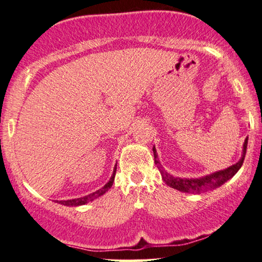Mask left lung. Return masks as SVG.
<instances>
[{"label":"left lung","instance_id":"left-lung-1","mask_svg":"<svg viewBox=\"0 0 262 262\" xmlns=\"http://www.w3.org/2000/svg\"><path fill=\"white\" fill-rule=\"evenodd\" d=\"M247 143H248V139H246L245 145H243V154L240 161H237L236 164L233 165V166L228 167L227 169H223V171L212 173V174L206 176L204 178L200 179H184V178H176L171 174H168L167 172H165L164 169H161V176H163L164 182L167 184L168 186L173 187V189L182 191V192H187V193H202L206 192V191L217 189L221 185H223L227 180L236 174V172L240 169L242 166L243 160H245V156L247 152ZM153 153H154V161L156 164H159L158 161V156L157 150L153 147Z\"/></svg>","mask_w":262,"mask_h":262}]
</instances>
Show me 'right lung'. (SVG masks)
Listing matches in <instances>:
<instances>
[{
	"mask_svg": "<svg viewBox=\"0 0 262 262\" xmlns=\"http://www.w3.org/2000/svg\"><path fill=\"white\" fill-rule=\"evenodd\" d=\"M115 173H116V167L114 168V173L112 176V178H110V180L108 183L105 184L104 186L102 187V189H99L98 191H96V192L94 193H90L88 194V196L85 197H82V198H76V200H69V201H57V203L59 204H62V205H66V206H78V205H83L88 203V202H91L96 200V198L102 196L103 193H105L106 191H108L110 187H112L113 183H114V179H115Z\"/></svg>",
	"mask_w": 262,
	"mask_h": 262,
	"instance_id": "1",
	"label": "right lung"
}]
</instances>
